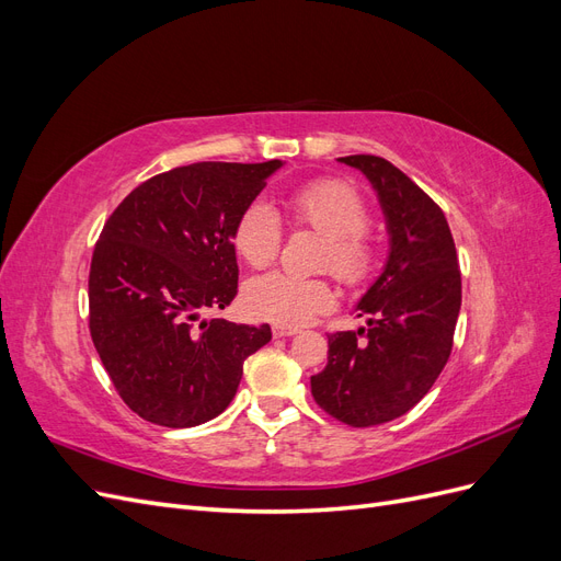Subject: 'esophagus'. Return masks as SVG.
<instances>
[{"mask_svg": "<svg viewBox=\"0 0 561 561\" xmlns=\"http://www.w3.org/2000/svg\"><path fill=\"white\" fill-rule=\"evenodd\" d=\"M299 330L297 328H287V325H274V336L285 339V336H295Z\"/></svg>", "mask_w": 561, "mask_h": 561, "instance_id": "1", "label": "esophagus"}]
</instances>
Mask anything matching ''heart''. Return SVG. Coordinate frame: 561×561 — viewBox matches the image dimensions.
Instances as JSON below:
<instances>
[{"label": "heart", "instance_id": "1", "mask_svg": "<svg viewBox=\"0 0 561 561\" xmlns=\"http://www.w3.org/2000/svg\"><path fill=\"white\" fill-rule=\"evenodd\" d=\"M295 229L322 233L316 266L348 287L367 283L377 268V241L367 231L369 208L353 184L336 178H320L297 186L285 201ZM239 257L252 266H268L283 248L278 215L266 203L252 201L241 210L231 231ZM243 307L252 318L297 328L334 307V290L325 276H295L271 271L254 276L243 287Z\"/></svg>", "mask_w": 561, "mask_h": 561}]
</instances>
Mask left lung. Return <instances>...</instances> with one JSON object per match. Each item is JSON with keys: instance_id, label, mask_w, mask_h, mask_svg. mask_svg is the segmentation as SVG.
Listing matches in <instances>:
<instances>
[{"instance_id": "8db88e82", "label": "left lung", "mask_w": 561, "mask_h": 561, "mask_svg": "<svg viewBox=\"0 0 561 561\" xmlns=\"http://www.w3.org/2000/svg\"><path fill=\"white\" fill-rule=\"evenodd\" d=\"M375 184L390 233L383 274L358 304L367 330L328 334V365L311 377L322 412L353 428L388 423L445 369L461 311V271L443 208L390 161L339 159Z\"/></svg>"}]
</instances>
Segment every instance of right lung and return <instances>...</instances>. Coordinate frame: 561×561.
<instances>
[{"label": "right lung", "mask_w": 561, "mask_h": 561, "mask_svg": "<svg viewBox=\"0 0 561 561\" xmlns=\"http://www.w3.org/2000/svg\"><path fill=\"white\" fill-rule=\"evenodd\" d=\"M280 161L180 165L118 203L95 243L89 330L116 393L165 428L222 414L268 325L201 316L239 295L236 219Z\"/></svg>", "instance_id": "add662e5"}]
</instances>
